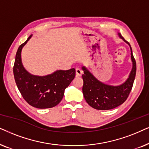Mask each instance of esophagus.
Instances as JSON below:
<instances>
[{
    "instance_id": "obj_1",
    "label": "esophagus",
    "mask_w": 149,
    "mask_h": 149,
    "mask_svg": "<svg viewBox=\"0 0 149 149\" xmlns=\"http://www.w3.org/2000/svg\"><path fill=\"white\" fill-rule=\"evenodd\" d=\"M76 76H80L82 74L83 71H82L80 67H76Z\"/></svg>"
}]
</instances>
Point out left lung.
<instances>
[{
    "label": "left lung",
    "mask_w": 149,
    "mask_h": 149,
    "mask_svg": "<svg viewBox=\"0 0 149 149\" xmlns=\"http://www.w3.org/2000/svg\"><path fill=\"white\" fill-rule=\"evenodd\" d=\"M118 37L130 45L132 68L127 79L123 84L117 86L105 84L93 76L86 67H82L84 71L82 79L84 84L82 92L86 102L96 110H107L115 108L125 102L132 90L136 73V63L130 43L125 40L120 33Z\"/></svg>",
    "instance_id": "left-lung-1"
}]
</instances>
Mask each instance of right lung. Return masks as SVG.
<instances>
[{"label": "right lung", "instance_id": "obj_1", "mask_svg": "<svg viewBox=\"0 0 149 149\" xmlns=\"http://www.w3.org/2000/svg\"><path fill=\"white\" fill-rule=\"evenodd\" d=\"M31 35L17 49L13 75L17 88L28 104L35 108L45 109L58 105L64 96L65 88L76 76L74 68L56 70L47 76H35L26 70L22 62V49L30 40Z\"/></svg>", "mask_w": 149, "mask_h": 149}]
</instances>
